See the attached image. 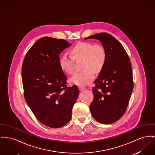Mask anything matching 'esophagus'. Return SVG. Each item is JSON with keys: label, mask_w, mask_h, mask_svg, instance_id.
I'll return each mask as SVG.
<instances>
[{"label": "esophagus", "mask_w": 155, "mask_h": 155, "mask_svg": "<svg viewBox=\"0 0 155 155\" xmlns=\"http://www.w3.org/2000/svg\"><path fill=\"white\" fill-rule=\"evenodd\" d=\"M78 88H79V90H80V91H83L84 90H85V87H82V86H79V87H78Z\"/></svg>", "instance_id": "esophagus-1"}]
</instances>
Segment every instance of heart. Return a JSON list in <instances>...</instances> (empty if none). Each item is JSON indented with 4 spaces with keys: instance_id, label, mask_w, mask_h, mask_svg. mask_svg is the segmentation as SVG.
Returning a JSON list of instances; mask_svg holds the SVG:
<instances>
[{
    "instance_id": "1",
    "label": "heart",
    "mask_w": 155,
    "mask_h": 155,
    "mask_svg": "<svg viewBox=\"0 0 155 155\" xmlns=\"http://www.w3.org/2000/svg\"><path fill=\"white\" fill-rule=\"evenodd\" d=\"M75 59H83L82 71L75 73L70 78V81L76 85L84 86L92 81L95 72H99L103 68L106 61V52L100 45L80 42L74 46L70 50ZM61 69L68 74L74 72L73 57L68 55H62L60 59Z\"/></svg>"
}]
</instances>
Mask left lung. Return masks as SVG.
Here are the masks:
<instances>
[{"label": "left lung", "instance_id": "left-lung-1", "mask_svg": "<svg viewBox=\"0 0 155 155\" xmlns=\"http://www.w3.org/2000/svg\"><path fill=\"white\" fill-rule=\"evenodd\" d=\"M90 38L99 40L106 52L105 63L94 81L90 111L98 122L110 124L123 116L132 93L134 82L130 59L122 45L108 33L95 34L85 40Z\"/></svg>", "mask_w": 155, "mask_h": 155}]
</instances>
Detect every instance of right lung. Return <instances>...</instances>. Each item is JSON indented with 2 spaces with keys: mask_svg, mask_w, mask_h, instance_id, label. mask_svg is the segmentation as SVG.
<instances>
[{
  "mask_svg": "<svg viewBox=\"0 0 155 155\" xmlns=\"http://www.w3.org/2000/svg\"><path fill=\"white\" fill-rule=\"evenodd\" d=\"M71 44L63 39L44 37L28 51L21 68L24 95L28 106L43 125H65L79 95L77 85L67 87L60 65V54Z\"/></svg>",
  "mask_w": 155,
  "mask_h": 155,
  "instance_id": "add662e5",
  "label": "right lung"
}]
</instances>
